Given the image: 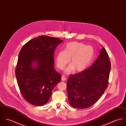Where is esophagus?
Returning a JSON list of instances; mask_svg holds the SVG:
<instances>
[{
	"mask_svg": "<svg viewBox=\"0 0 126 126\" xmlns=\"http://www.w3.org/2000/svg\"><path fill=\"white\" fill-rule=\"evenodd\" d=\"M66 79V77H65V76H62V80L63 81H65Z\"/></svg>",
	"mask_w": 126,
	"mask_h": 126,
	"instance_id": "34e87169",
	"label": "esophagus"
}]
</instances>
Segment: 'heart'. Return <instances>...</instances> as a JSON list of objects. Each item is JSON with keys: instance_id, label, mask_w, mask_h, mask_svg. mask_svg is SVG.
<instances>
[{"instance_id": "b5f03b06", "label": "heart", "mask_w": 126, "mask_h": 126, "mask_svg": "<svg viewBox=\"0 0 126 126\" xmlns=\"http://www.w3.org/2000/svg\"><path fill=\"white\" fill-rule=\"evenodd\" d=\"M94 55V49L91 47L85 46L81 43L71 42L66 45L64 51H60L57 55V66L59 69H63L70 59V65L65 70V72L70 73L74 69L77 72L81 71L89 65Z\"/></svg>"}]
</instances>
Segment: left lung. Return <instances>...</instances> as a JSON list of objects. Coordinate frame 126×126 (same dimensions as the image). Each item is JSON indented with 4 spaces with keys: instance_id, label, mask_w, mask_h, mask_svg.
I'll use <instances>...</instances> for the list:
<instances>
[{
    "instance_id": "left-lung-1",
    "label": "left lung",
    "mask_w": 126,
    "mask_h": 126,
    "mask_svg": "<svg viewBox=\"0 0 126 126\" xmlns=\"http://www.w3.org/2000/svg\"><path fill=\"white\" fill-rule=\"evenodd\" d=\"M110 70L109 55L102 47L97 59L90 67L69 77L67 90L72 107L86 109L94 104L108 87Z\"/></svg>"
}]
</instances>
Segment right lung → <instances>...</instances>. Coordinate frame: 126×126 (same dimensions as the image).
Here are the masks:
<instances>
[{"mask_svg": "<svg viewBox=\"0 0 126 126\" xmlns=\"http://www.w3.org/2000/svg\"><path fill=\"white\" fill-rule=\"evenodd\" d=\"M63 41L41 35L28 42L18 55L16 75L24 98L35 106L48 101L61 75L54 67V51Z\"/></svg>", "mask_w": 126, "mask_h": 126, "instance_id": "1", "label": "right lung"}]
</instances>
